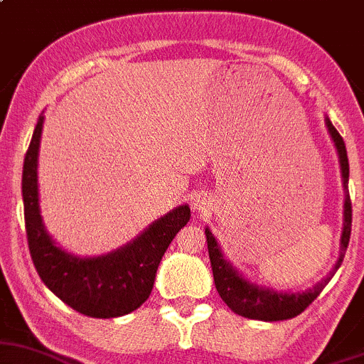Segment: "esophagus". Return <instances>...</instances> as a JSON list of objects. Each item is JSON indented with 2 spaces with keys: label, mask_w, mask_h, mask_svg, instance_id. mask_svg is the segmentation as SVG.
<instances>
[{
  "label": "esophagus",
  "mask_w": 364,
  "mask_h": 364,
  "mask_svg": "<svg viewBox=\"0 0 364 364\" xmlns=\"http://www.w3.org/2000/svg\"><path fill=\"white\" fill-rule=\"evenodd\" d=\"M205 205L206 203L203 201V199H194V203H193L194 210H205Z\"/></svg>",
  "instance_id": "34e87169"
}]
</instances>
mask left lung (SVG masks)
I'll use <instances>...</instances> for the list:
<instances>
[{"mask_svg": "<svg viewBox=\"0 0 364 364\" xmlns=\"http://www.w3.org/2000/svg\"><path fill=\"white\" fill-rule=\"evenodd\" d=\"M326 127L330 132L331 139H333L335 147L338 151L340 168H342V178L343 187H346V205H343V230H342V241H340V255L335 267L328 274L321 283L316 284L311 290L302 293H277L269 290V288H260L257 284L248 283L243 279L232 265L222 255L218 243L215 241L213 234L210 229L205 230L206 241H208V255L212 262V271L215 279V288H217L220 299L228 304V307L236 314L243 316L248 319H259V321H283V319H291L299 316L309 307V304L314 302L316 296L323 291L328 281L333 277L337 269L342 265L343 257H346V250L349 246L350 240V225H353V205H350V196L347 186H349V159H347L346 144H343L342 135L338 134L337 128L331 124V121L326 118Z\"/></svg>", "mask_w": 364, "mask_h": 364, "instance_id": "1", "label": "left lung"}]
</instances>
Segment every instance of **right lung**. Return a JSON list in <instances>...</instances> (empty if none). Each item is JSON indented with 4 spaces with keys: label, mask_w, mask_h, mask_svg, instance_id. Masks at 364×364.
Wrapping results in <instances>:
<instances>
[{
    "label": "right lung",
    "mask_w": 364,
    "mask_h": 364,
    "mask_svg": "<svg viewBox=\"0 0 364 364\" xmlns=\"http://www.w3.org/2000/svg\"><path fill=\"white\" fill-rule=\"evenodd\" d=\"M43 116L38 119L24 158L22 198L27 245L43 283L58 299L90 318H118L135 311L149 299L156 271L175 234L189 222L183 205L156 220L134 243L97 259L65 253L46 234L38 203V151Z\"/></svg>",
    "instance_id": "obj_1"
}]
</instances>
